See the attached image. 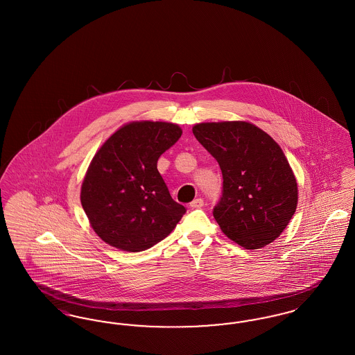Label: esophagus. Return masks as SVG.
I'll return each mask as SVG.
<instances>
[{"mask_svg":"<svg viewBox=\"0 0 355 355\" xmlns=\"http://www.w3.org/2000/svg\"><path fill=\"white\" fill-rule=\"evenodd\" d=\"M202 198H196L194 201H191V202H190V207H191V209H200V207H202Z\"/></svg>","mask_w":355,"mask_h":355,"instance_id":"esophagus-1","label":"esophagus"}]
</instances>
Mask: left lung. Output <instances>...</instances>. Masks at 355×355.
<instances>
[{
    "mask_svg": "<svg viewBox=\"0 0 355 355\" xmlns=\"http://www.w3.org/2000/svg\"><path fill=\"white\" fill-rule=\"evenodd\" d=\"M193 135L222 171V196L213 209L220 230L250 250L278 238L298 202L297 181L279 145L243 121L198 123Z\"/></svg>",
    "mask_w": 355,
    "mask_h": 355,
    "instance_id": "1",
    "label": "left lung"
}]
</instances>
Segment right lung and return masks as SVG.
Listing matches in <instances>:
<instances>
[{
  "mask_svg": "<svg viewBox=\"0 0 355 355\" xmlns=\"http://www.w3.org/2000/svg\"><path fill=\"white\" fill-rule=\"evenodd\" d=\"M182 135L169 122H132L96 153L81 187L92 227L106 243L148 250L169 236L186 213L157 169V161Z\"/></svg>",
  "mask_w": 355,
  "mask_h": 355,
  "instance_id": "right-lung-1",
  "label": "right lung"
}]
</instances>
